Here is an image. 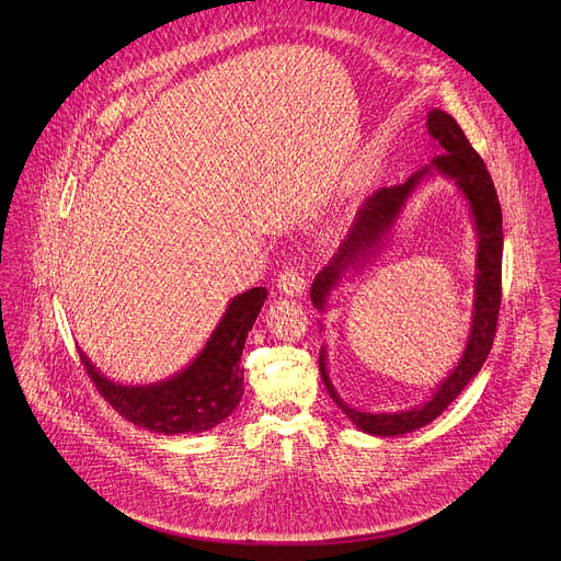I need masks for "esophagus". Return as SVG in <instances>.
I'll return each instance as SVG.
<instances>
[{"label":"esophagus","mask_w":561,"mask_h":561,"mask_svg":"<svg viewBox=\"0 0 561 561\" xmlns=\"http://www.w3.org/2000/svg\"><path fill=\"white\" fill-rule=\"evenodd\" d=\"M277 288L282 295H288V297H301L304 293H307V279H304V275L295 268H288L284 271L279 277H277Z\"/></svg>","instance_id":"34e87169"}]
</instances>
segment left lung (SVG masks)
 Instances as JSON below:
<instances>
[{"label": "left lung", "mask_w": 561, "mask_h": 561, "mask_svg": "<svg viewBox=\"0 0 561 561\" xmlns=\"http://www.w3.org/2000/svg\"><path fill=\"white\" fill-rule=\"evenodd\" d=\"M427 134L432 138L430 145L438 149V157H434L402 185L380 187L363 203L346 239L340 243L333 260L318 273L311 286L313 307L327 313L333 293H337L344 282L353 279L371 260L378 257L380 250H385L402 219V213L425 183L440 176L445 181H451L454 187L461 192L477 234V273L470 333L461 358H458L454 369L432 389V393L421 404H414L410 410L365 412L348 404L337 393L329 376L327 344L320 351V374L329 396L355 427L371 436H402L438 419L456 400V396L481 371L496 331V316L501 307L503 219L494 183L488 174L485 163L466 138L463 129L458 127V123L449 114L440 110L427 112ZM320 329L324 327L320 324Z\"/></svg>", "instance_id": "1"}]
</instances>
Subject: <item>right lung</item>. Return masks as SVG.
Returning a JSON list of instances; mask_svg holds the SVG:
<instances>
[{
    "mask_svg": "<svg viewBox=\"0 0 561 561\" xmlns=\"http://www.w3.org/2000/svg\"><path fill=\"white\" fill-rule=\"evenodd\" d=\"M266 297L262 286L232 297L203 348L181 371L159 382L123 385L107 378L82 351L80 358L95 389L129 423L165 436L208 432L241 400V351Z\"/></svg>",
    "mask_w": 561,
    "mask_h": 561,
    "instance_id": "obj_1",
    "label": "right lung"
}]
</instances>
